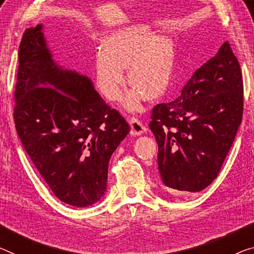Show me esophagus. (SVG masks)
<instances>
[{
    "mask_svg": "<svg viewBox=\"0 0 254 254\" xmlns=\"http://www.w3.org/2000/svg\"><path fill=\"white\" fill-rule=\"evenodd\" d=\"M129 125H130V128H131V129H130L131 135L137 136V135L143 134V132L146 130L145 125L142 123V120L136 118V117H130Z\"/></svg>",
    "mask_w": 254,
    "mask_h": 254,
    "instance_id": "esophagus-1",
    "label": "esophagus"
}]
</instances>
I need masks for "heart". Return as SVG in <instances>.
<instances>
[{
	"instance_id": "1",
	"label": "heart",
	"mask_w": 254,
	"mask_h": 254,
	"mask_svg": "<svg viewBox=\"0 0 254 254\" xmlns=\"http://www.w3.org/2000/svg\"><path fill=\"white\" fill-rule=\"evenodd\" d=\"M145 26L116 30L103 40V52L94 58L95 85L110 101L118 100L126 83L125 68L129 67V83L135 88L126 97V107L136 110L144 97L158 100L165 94L173 75L174 43L165 35L150 37Z\"/></svg>"
}]
</instances>
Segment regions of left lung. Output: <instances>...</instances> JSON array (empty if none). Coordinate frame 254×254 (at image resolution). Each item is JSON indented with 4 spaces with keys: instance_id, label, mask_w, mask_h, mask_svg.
Masks as SVG:
<instances>
[{
    "instance_id": "obj_1",
    "label": "left lung",
    "mask_w": 254,
    "mask_h": 254,
    "mask_svg": "<svg viewBox=\"0 0 254 254\" xmlns=\"http://www.w3.org/2000/svg\"><path fill=\"white\" fill-rule=\"evenodd\" d=\"M243 77L225 42L182 94L152 109L162 184L173 195L200 192L217 178L243 117Z\"/></svg>"
}]
</instances>
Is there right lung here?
I'll return each instance as SVG.
<instances>
[{
    "label": "right lung",
    "mask_w": 254,
    "mask_h": 254,
    "mask_svg": "<svg viewBox=\"0 0 254 254\" xmlns=\"http://www.w3.org/2000/svg\"><path fill=\"white\" fill-rule=\"evenodd\" d=\"M41 30L27 29L19 45L15 129L58 198L92 205L104 195L109 161L130 127L89 78L54 64Z\"/></svg>",
    "instance_id": "right-lung-1"
}]
</instances>
